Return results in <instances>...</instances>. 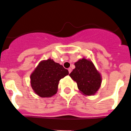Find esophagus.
I'll return each mask as SVG.
<instances>
[{
    "label": "esophagus",
    "mask_w": 131,
    "mask_h": 131,
    "mask_svg": "<svg viewBox=\"0 0 131 131\" xmlns=\"http://www.w3.org/2000/svg\"><path fill=\"white\" fill-rule=\"evenodd\" d=\"M68 71H69V73H70L71 72V68H69V69H68Z\"/></svg>",
    "instance_id": "1"
}]
</instances>
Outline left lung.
<instances>
[{
    "label": "left lung",
    "instance_id": "1",
    "mask_svg": "<svg viewBox=\"0 0 131 131\" xmlns=\"http://www.w3.org/2000/svg\"><path fill=\"white\" fill-rule=\"evenodd\" d=\"M75 66L69 76L76 81L79 91L85 95L94 94L100 88L102 78L93 63L83 58L75 62Z\"/></svg>",
    "mask_w": 131,
    "mask_h": 131
}]
</instances>
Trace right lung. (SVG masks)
<instances>
[{
	"label": "right lung",
	"instance_id": "right-lung-1",
	"mask_svg": "<svg viewBox=\"0 0 131 131\" xmlns=\"http://www.w3.org/2000/svg\"><path fill=\"white\" fill-rule=\"evenodd\" d=\"M69 71L62 65L51 59L39 63L31 75L32 89L37 95L42 98L51 97L58 91L60 80L68 75Z\"/></svg>",
	"mask_w": 131,
	"mask_h": 131
}]
</instances>
